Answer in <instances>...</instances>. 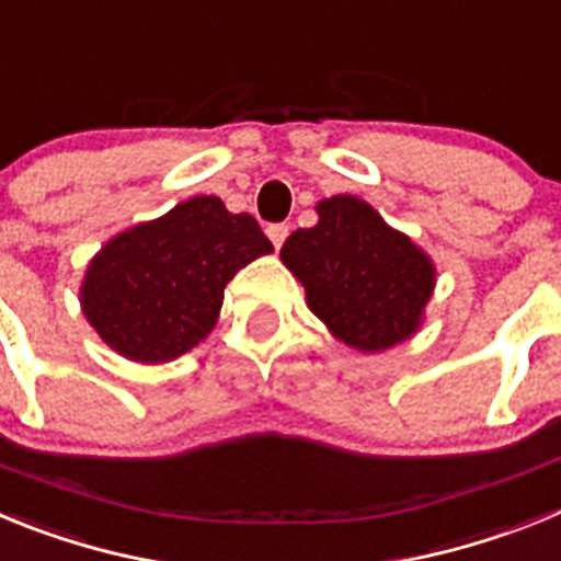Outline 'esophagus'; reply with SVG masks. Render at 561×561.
Returning <instances> with one entry per match:
<instances>
[{
  "instance_id": "1",
  "label": "esophagus",
  "mask_w": 561,
  "mask_h": 561,
  "mask_svg": "<svg viewBox=\"0 0 561 561\" xmlns=\"http://www.w3.org/2000/svg\"><path fill=\"white\" fill-rule=\"evenodd\" d=\"M266 236H270V241L275 244V250H280V244H284L286 236H289V227H286V225H270V227H266Z\"/></svg>"
}]
</instances>
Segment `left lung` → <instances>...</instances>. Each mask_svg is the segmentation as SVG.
I'll return each mask as SVG.
<instances>
[{
    "label": "left lung",
    "mask_w": 561,
    "mask_h": 561,
    "mask_svg": "<svg viewBox=\"0 0 561 561\" xmlns=\"http://www.w3.org/2000/svg\"><path fill=\"white\" fill-rule=\"evenodd\" d=\"M314 210L317 225L280 247L311 314L359 354H381L419 334L435 291L433 257L359 196L336 193Z\"/></svg>",
    "instance_id": "obj_1"
}]
</instances>
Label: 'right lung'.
<instances>
[{"label":"right lung","mask_w":561,"mask_h":561,"mask_svg":"<svg viewBox=\"0 0 561 561\" xmlns=\"http://www.w3.org/2000/svg\"><path fill=\"white\" fill-rule=\"evenodd\" d=\"M270 238L219 196H193L117 232L83 272L81 311L114 354L162 365L187 354L216 329L225 289Z\"/></svg>","instance_id":"1"}]
</instances>
